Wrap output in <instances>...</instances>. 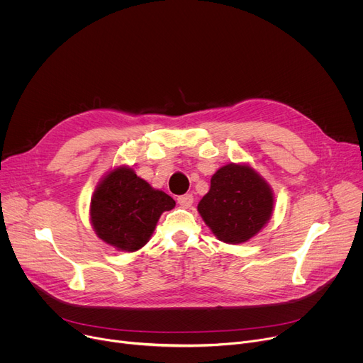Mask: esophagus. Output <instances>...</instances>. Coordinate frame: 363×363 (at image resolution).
Listing matches in <instances>:
<instances>
[{
    "mask_svg": "<svg viewBox=\"0 0 363 363\" xmlns=\"http://www.w3.org/2000/svg\"><path fill=\"white\" fill-rule=\"evenodd\" d=\"M177 203L183 208H189L193 205V196L191 194H183V196L177 198Z\"/></svg>",
    "mask_w": 363,
    "mask_h": 363,
    "instance_id": "1",
    "label": "esophagus"
}]
</instances>
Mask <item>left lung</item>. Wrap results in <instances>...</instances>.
<instances>
[{
  "label": "left lung",
  "instance_id": "8db88e82",
  "mask_svg": "<svg viewBox=\"0 0 363 363\" xmlns=\"http://www.w3.org/2000/svg\"><path fill=\"white\" fill-rule=\"evenodd\" d=\"M267 182L247 164H227L212 176L211 189L198 205L205 224L219 241L245 242L273 213Z\"/></svg>",
  "mask_w": 363,
  "mask_h": 363
}]
</instances>
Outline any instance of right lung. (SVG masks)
<instances>
[{
  "label": "right lung",
  "mask_w": 363,
  "mask_h": 363,
  "mask_svg": "<svg viewBox=\"0 0 363 363\" xmlns=\"http://www.w3.org/2000/svg\"><path fill=\"white\" fill-rule=\"evenodd\" d=\"M176 202L151 187L129 167L111 170L91 198V225L99 238L121 252H136L152 235L164 211Z\"/></svg>",
  "instance_id": "add662e5"
}]
</instances>
